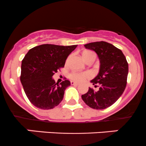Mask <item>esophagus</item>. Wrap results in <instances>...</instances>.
<instances>
[{
    "label": "esophagus",
    "instance_id": "esophagus-1",
    "mask_svg": "<svg viewBox=\"0 0 146 146\" xmlns=\"http://www.w3.org/2000/svg\"><path fill=\"white\" fill-rule=\"evenodd\" d=\"M71 85H73V86H77L78 83L74 82V81H71Z\"/></svg>",
    "mask_w": 146,
    "mask_h": 146
}]
</instances>
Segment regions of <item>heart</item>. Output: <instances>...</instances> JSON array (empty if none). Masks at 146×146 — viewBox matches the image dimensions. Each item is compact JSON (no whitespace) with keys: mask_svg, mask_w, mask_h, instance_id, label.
I'll return each mask as SVG.
<instances>
[{"mask_svg":"<svg viewBox=\"0 0 146 146\" xmlns=\"http://www.w3.org/2000/svg\"><path fill=\"white\" fill-rule=\"evenodd\" d=\"M91 57H96L94 53L92 52L86 51L83 53V57L86 61ZM69 77H70V79L74 81V82H84L87 79H89V78L92 77V74L90 72H71L69 74Z\"/></svg>","mask_w":146,"mask_h":146,"instance_id":"heart-1","label":"heart"}]
</instances>
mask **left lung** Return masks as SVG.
<instances>
[{"label":"left lung","mask_w":146,"mask_h":146,"mask_svg":"<svg viewBox=\"0 0 146 146\" xmlns=\"http://www.w3.org/2000/svg\"><path fill=\"white\" fill-rule=\"evenodd\" d=\"M89 50H94L100 60L99 74L91 81L99 90L92 88L82 95L84 103L94 109L109 107L123 93L127 84L128 64L122 51L113 44L100 41L84 44Z\"/></svg>","instance_id":"8db88e82"}]
</instances>
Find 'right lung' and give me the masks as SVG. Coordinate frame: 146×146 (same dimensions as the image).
Returning <instances> with one entry per match:
<instances>
[{"instance_id":"1","label":"right lung","mask_w":146,"mask_h":146,"mask_svg":"<svg viewBox=\"0 0 146 146\" xmlns=\"http://www.w3.org/2000/svg\"><path fill=\"white\" fill-rule=\"evenodd\" d=\"M76 47L44 44L30 49L25 54L21 64V82L35 106L47 110L62 101L70 82L66 79L58 84L52 77L64 67L67 57Z\"/></svg>"}]
</instances>
